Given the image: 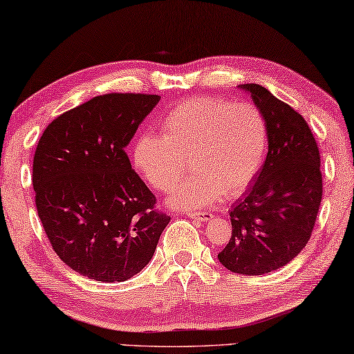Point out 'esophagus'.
<instances>
[{
  "label": "esophagus",
  "mask_w": 354,
  "mask_h": 354,
  "mask_svg": "<svg viewBox=\"0 0 354 354\" xmlns=\"http://www.w3.org/2000/svg\"><path fill=\"white\" fill-rule=\"evenodd\" d=\"M188 216L189 218H193V219H196V221H210V219L213 218V215L212 213H208V212H205V213H199V212H191V213H188Z\"/></svg>",
  "instance_id": "1"
}]
</instances>
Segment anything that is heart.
<instances>
[{
    "label": "heart",
    "mask_w": 354,
    "mask_h": 354,
    "mask_svg": "<svg viewBox=\"0 0 354 354\" xmlns=\"http://www.w3.org/2000/svg\"><path fill=\"white\" fill-rule=\"evenodd\" d=\"M161 135L144 133L133 147V166L156 191H169L176 208H201L221 196L236 198L262 171L270 147L268 124L251 103L191 97L160 120Z\"/></svg>",
    "instance_id": "obj_1"
}]
</instances>
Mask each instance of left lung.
Instances as JSON below:
<instances>
[{
	"mask_svg": "<svg viewBox=\"0 0 354 354\" xmlns=\"http://www.w3.org/2000/svg\"><path fill=\"white\" fill-rule=\"evenodd\" d=\"M270 130L262 171L230 208L232 236L218 260L232 273L259 276L286 266L310 239L323 185L320 153L303 115L260 84H241Z\"/></svg>",
	"mask_w": 354,
	"mask_h": 354,
	"instance_id": "1",
	"label": "left lung"
}]
</instances>
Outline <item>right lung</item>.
<instances>
[{"label": "right lung", "instance_id": "add662e5", "mask_svg": "<svg viewBox=\"0 0 354 354\" xmlns=\"http://www.w3.org/2000/svg\"><path fill=\"white\" fill-rule=\"evenodd\" d=\"M105 94L56 118L32 165L37 215L55 252L89 279L124 282L153 257L171 216L131 169L125 147L160 102Z\"/></svg>", "mask_w": 354, "mask_h": 354}]
</instances>
